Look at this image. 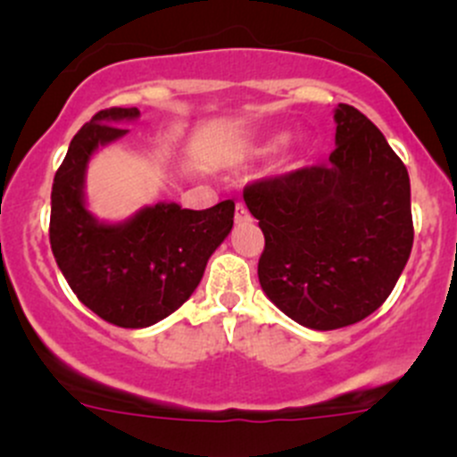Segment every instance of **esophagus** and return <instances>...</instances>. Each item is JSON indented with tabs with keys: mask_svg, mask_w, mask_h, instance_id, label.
I'll return each instance as SVG.
<instances>
[{
	"mask_svg": "<svg viewBox=\"0 0 457 457\" xmlns=\"http://www.w3.org/2000/svg\"><path fill=\"white\" fill-rule=\"evenodd\" d=\"M234 220H237L238 225L247 223V220H250V212H247V207L243 205V203H237V212H234Z\"/></svg>",
	"mask_w": 457,
	"mask_h": 457,
	"instance_id": "obj_1",
	"label": "esophagus"
}]
</instances>
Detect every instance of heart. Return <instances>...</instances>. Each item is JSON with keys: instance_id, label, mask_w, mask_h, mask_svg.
Here are the masks:
<instances>
[{"instance_id": "obj_1", "label": "heart", "mask_w": 457, "mask_h": 457, "mask_svg": "<svg viewBox=\"0 0 457 457\" xmlns=\"http://www.w3.org/2000/svg\"><path fill=\"white\" fill-rule=\"evenodd\" d=\"M285 141H287V132H276V135H271L270 139L262 143L261 150L262 152H271V150H276V147H278L280 143H285ZM305 154H307V147L301 145L296 152H294L292 156H289V161H292V163L296 165V163H301L303 159H305Z\"/></svg>"}]
</instances>
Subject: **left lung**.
<instances>
[{
    "label": "left lung",
    "mask_w": 457,
    "mask_h": 457,
    "mask_svg": "<svg viewBox=\"0 0 457 457\" xmlns=\"http://www.w3.org/2000/svg\"><path fill=\"white\" fill-rule=\"evenodd\" d=\"M325 165L256 181L243 199L265 234L258 280L298 325L362 320L391 294L413 245L411 186L382 132L353 105L334 110Z\"/></svg>",
    "instance_id": "1"
}]
</instances>
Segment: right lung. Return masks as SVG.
<instances>
[{
	"mask_svg": "<svg viewBox=\"0 0 457 457\" xmlns=\"http://www.w3.org/2000/svg\"><path fill=\"white\" fill-rule=\"evenodd\" d=\"M137 108L96 112L71 141L50 195V247L72 292L90 312L141 329L177 312L199 287L207 261L234 225V201L207 210L154 203L119 223L99 220L86 203L92 154L126 135Z\"/></svg>",
	"mask_w": 457,
	"mask_h": 457,
	"instance_id": "obj_1",
	"label": "right lung"
}]
</instances>
